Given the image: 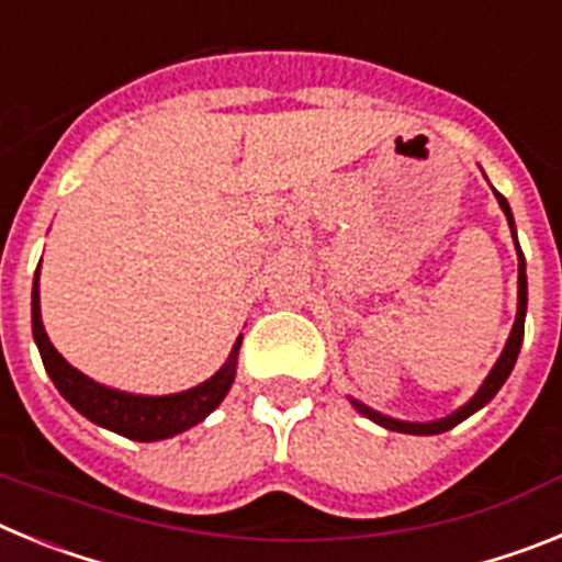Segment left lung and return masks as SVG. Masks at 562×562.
Instances as JSON below:
<instances>
[{"label": "left lung", "mask_w": 562, "mask_h": 562, "mask_svg": "<svg viewBox=\"0 0 562 562\" xmlns=\"http://www.w3.org/2000/svg\"><path fill=\"white\" fill-rule=\"evenodd\" d=\"M495 200H498L501 211L506 213V222H509V231H513V238H515V222H513V211H509V202H506L498 191H495ZM515 247H518V315H515V326H513V331H509V340H506V346H504V351H501L498 362H495V366H493V371H490V376H486V380H484V385H481V389L475 391L473 400L467 402V405H461V408L453 411V414H450V416H445V419H436V422H402V419H391V416L376 414V411H371L369 405H362V402L351 400V402H355V408L360 411L362 416H369L371 422H376V425H382V428L396 430V434L436 436V434H445V430L456 428L459 422H464L467 416H473L475 411L484 408L486 402H490L495 394H498L501 385H504V382H506V376L513 374L515 360H518V351H520V342H524L526 258H524V252H520L518 238H515Z\"/></svg>", "instance_id": "obj_1"}]
</instances>
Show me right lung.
Returning <instances> with one entry per match:
<instances>
[{"label": "right lung", "instance_id": "1", "mask_svg": "<svg viewBox=\"0 0 562 562\" xmlns=\"http://www.w3.org/2000/svg\"><path fill=\"white\" fill-rule=\"evenodd\" d=\"M33 337H36L38 355H42L44 369L49 380L56 382L58 394L101 428L114 430V434L126 436L134 441H160L182 434V430L200 425L211 414L225 394L231 391L233 376H236V357L241 337L233 346L231 357L211 380H205L196 389H188L182 394L168 396H143L126 394V391H114L101 385V382L89 380L78 369H72L67 360L56 351L49 342L47 331L42 324V306H38V272L33 278Z\"/></svg>", "mask_w": 562, "mask_h": 562}]
</instances>
